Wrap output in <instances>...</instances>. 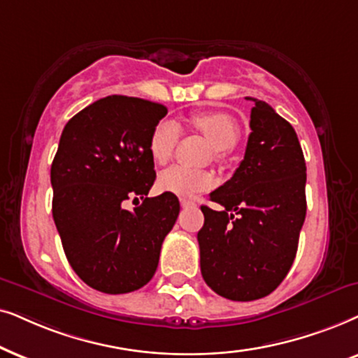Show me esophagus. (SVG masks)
<instances>
[{
	"label": "esophagus",
	"mask_w": 358,
	"mask_h": 358,
	"mask_svg": "<svg viewBox=\"0 0 358 358\" xmlns=\"http://www.w3.org/2000/svg\"><path fill=\"white\" fill-rule=\"evenodd\" d=\"M180 204H182V208H193L194 203L189 201V199H180Z\"/></svg>",
	"instance_id": "1"
}]
</instances>
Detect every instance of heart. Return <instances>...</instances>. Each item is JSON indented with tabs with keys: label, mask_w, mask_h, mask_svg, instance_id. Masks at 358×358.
<instances>
[{
	"label": "heart",
	"mask_w": 358,
	"mask_h": 358,
	"mask_svg": "<svg viewBox=\"0 0 358 358\" xmlns=\"http://www.w3.org/2000/svg\"><path fill=\"white\" fill-rule=\"evenodd\" d=\"M193 124L213 142L217 150L232 149L241 137V127L232 116L226 113L204 111L193 116ZM180 126L173 119L164 117L155 124L149 137V152L157 164H166L173 155L180 139ZM214 183L213 173L206 170H193L183 165H173L159 175L157 187L162 192L194 196V194L211 188Z\"/></svg>",
	"instance_id": "1"
}]
</instances>
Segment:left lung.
<instances>
[{
    "mask_svg": "<svg viewBox=\"0 0 358 358\" xmlns=\"http://www.w3.org/2000/svg\"><path fill=\"white\" fill-rule=\"evenodd\" d=\"M250 136L231 180L209 194L222 211L201 206V275L219 296L264 298L283 282L306 217V164L298 136L268 103L250 98Z\"/></svg>",
    "mask_w": 358,
    "mask_h": 358,
    "instance_id": "8db88e82",
    "label": "left lung"
}]
</instances>
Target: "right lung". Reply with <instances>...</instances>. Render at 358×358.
Returning a JSON list of instances; mask_svg holds the SVG:
<instances>
[{"mask_svg": "<svg viewBox=\"0 0 358 358\" xmlns=\"http://www.w3.org/2000/svg\"><path fill=\"white\" fill-rule=\"evenodd\" d=\"M165 114L164 104L113 94L75 114L60 136L52 214L71 268L98 292L149 283L178 217L173 193L147 198L155 182L149 137ZM136 196L143 203L127 212L123 203Z\"/></svg>", "mask_w": 358, "mask_h": 358, "instance_id": "add662e5", "label": "right lung"}]
</instances>
